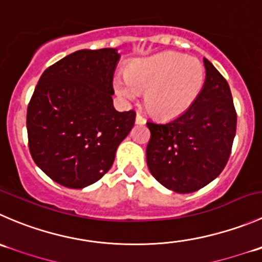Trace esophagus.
<instances>
[{"label": "esophagus", "mask_w": 262, "mask_h": 262, "mask_svg": "<svg viewBox=\"0 0 262 262\" xmlns=\"http://www.w3.org/2000/svg\"><path fill=\"white\" fill-rule=\"evenodd\" d=\"M136 123L137 124H144L146 123V119L141 115V114H137L136 115Z\"/></svg>", "instance_id": "34e87169"}]
</instances>
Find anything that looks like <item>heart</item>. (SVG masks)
<instances>
[{
	"label": "heart",
	"instance_id": "heart-1",
	"mask_svg": "<svg viewBox=\"0 0 262 262\" xmlns=\"http://www.w3.org/2000/svg\"><path fill=\"white\" fill-rule=\"evenodd\" d=\"M205 83V68L195 57L180 52H161L126 69L125 77L114 78V90L124 101L146 92L144 106L151 115L170 119L193 105Z\"/></svg>",
	"mask_w": 262,
	"mask_h": 262
}]
</instances>
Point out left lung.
<instances>
[{"mask_svg": "<svg viewBox=\"0 0 262 262\" xmlns=\"http://www.w3.org/2000/svg\"><path fill=\"white\" fill-rule=\"evenodd\" d=\"M204 88L185 113L169 123L147 121L146 149L155 179L177 193H192L215 179L227 165L237 129V113L225 78L204 58Z\"/></svg>", "mask_w": 262, "mask_h": 262, "instance_id": "8db88e82", "label": "left lung"}]
</instances>
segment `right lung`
Segmentation results:
<instances>
[{
  "label": "right lung",
  "instance_id": "1",
  "mask_svg": "<svg viewBox=\"0 0 262 262\" xmlns=\"http://www.w3.org/2000/svg\"><path fill=\"white\" fill-rule=\"evenodd\" d=\"M116 48L80 50L40 75L27 111L29 151L58 184L80 189L113 166L116 148L132 130L133 110L113 105Z\"/></svg>",
  "mask_w": 262,
  "mask_h": 262
}]
</instances>
